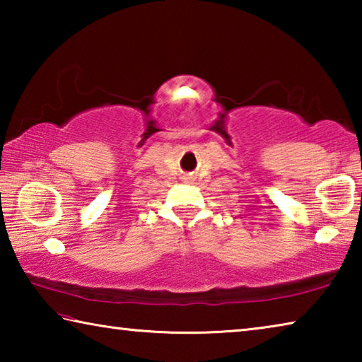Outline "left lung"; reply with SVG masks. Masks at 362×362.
<instances>
[{
    "instance_id": "8db88e82",
    "label": "left lung",
    "mask_w": 362,
    "mask_h": 362,
    "mask_svg": "<svg viewBox=\"0 0 362 362\" xmlns=\"http://www.w3.org/2000/svg\"><path fill=\"white\" fill-rule=\"evenodd\" d=\"M361 196H362V194H361Z\"/></svg>"
}]
</instances>
